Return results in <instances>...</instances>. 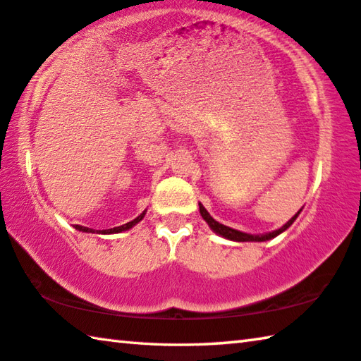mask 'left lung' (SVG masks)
Wrapping results in <instances>:
<instances>
[{
  "label": "left lung",
  "instance_id": "left-lung-1",
  "mask_svg": "<svg viewBox=\"0 0 361 361\" xmlns=\"http://www.w3.org/2000/svg\"><path fill=\"white\" fill-rule=\"evenodd\" d=\"M199 212H200V216L205 219V223L210 226V229L215 232V234L224 237V239L228 240H234V242H266V240H271L274 237H277L285 232L286 229L290 228V226L295 223V219L298 218L299 210L295 216H293L290 221H286L282 228H279L272 232H264V234H247V232H242V231H237V229H232L229 226H224L221 223H218L216 219H213V216H210V213L205 210V207L202 204H199Z\"/></svg>",
  "mask_w": 361,
  "mask_h": 361
}]
</instances>
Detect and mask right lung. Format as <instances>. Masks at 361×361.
<instances>
[{"label":"right lung","mask_w":361,"mask_h":361,"mask_svg":"<svg viewBox=\"0 0 361 361\" xmlns=\"http://www.w3.org/2000/svg\"><path fill=\"white\" fill-rule=\"evenodd\" d=\"M145 215H146V210L142 213V215H138L135 219H133V221H129V223H126V224H122V226H118V228H113V229H106L105 232H103V234H118V232H124V231H129V229H132L133 226L135 224H138L140 221H142V219L145 218ZM79 231H84V232H89V229H79ZM92 232V231H90Z\"/></svg>","instance_id":"right-lung-1"}]
</instances>
